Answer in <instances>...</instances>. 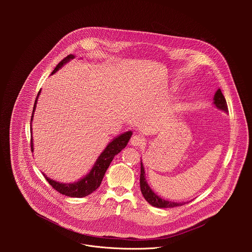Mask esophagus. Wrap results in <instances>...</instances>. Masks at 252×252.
<instances>
[{
    "instance_id": "34e87169",
    "label": "esophagus",
    "mask_w": 252,
    "mask_h": 252,
    "mask_svg": "<svg viewBox=\"0 0 252 252\" xmlns=\"http://www.w3.org/2000/svg\"><path fill=\"white\" fill-rule=\"evenodd\" d=\"M145 143V138L140 135H132L130 138V145L133 147H140Z\"/></svg>"
}]
</instances>
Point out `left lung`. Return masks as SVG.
Instances as JSON below:
<instances>
[{
  "mask_svg": "<svg viewBox=\"0 0 252 252\" xmlns=\"http://www.w3.org/2000/svg\"><path fill=\"white\" fill-rule=\"evenodd\" d=\"M213 103L215 104V106L218 109L223 111V112H227L228 107H227V103L225 100L224 95L222 94L220 89H219L214 94L213 97ZM145 167H143V164L140 160V177H139V184H140V190L141 193L143 195V197L146 198V200L153 206L156 207H159V208H171V207H175V206H181L186 202H173V201H169V200H164L161 197H159L158 194H156L152 189L150 188V186L147 183L146 179V174H145Z\"/></svg>",
  "mask_w": 252,
  "mask_h": 252,
  "instance_id": "8db88e82",
  "label": "left lung"
}]
</instances>
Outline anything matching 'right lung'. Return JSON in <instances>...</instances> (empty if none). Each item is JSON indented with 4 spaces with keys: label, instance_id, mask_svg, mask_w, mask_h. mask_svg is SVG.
<instances>
[{
    "label": "right lung",
    "instance_id": "right-lung-1",
    "mask_svg": "<svg viewBox=\"0 0 252 252\" xmlns=\"http://www.w3.org/2000/svg\"><path fill=\"white\" fill-rule=\"evenodd\" d=\"M75 56L74 55H68L67 57H65L63 60H62V62L59 63V64L55 67V69L53 70V74H55L56 71L61 68L65 63H67L68 61H70L71 59H74ZM41 91L38 94V96L35 97L34 100V104H33V110L32 113V118H31V124L32 121V117H33V113L35 110V105H37V101H38V97L40 94ZM31 132H32V125H31ZM132 134V131H126L124 132L120 135H118L116 138H114L109 145L106 146V148L103 150V152L100 154V156L97 158L95 163L94 164L93 168L91 169V171L84 177L82 178L81 181L74 183V184H63V183H58L56 181H53V179L49 178L45 173L44 176L47 179V182L53 187V189H55L57 191H59L60 193L66 195V196H70V197H85L89 194H91L92 192H94L99 186L100 183L103 178V175L107 169V167L110 166L112 160L114 159L115 156H117L119 153H121L127 145V142L130 138ZM32 136H31V150L32 152L33 147H32Z\"/></svg>",
    "mask_w": 252,
    "mask_h": 252
}]
</instances>
